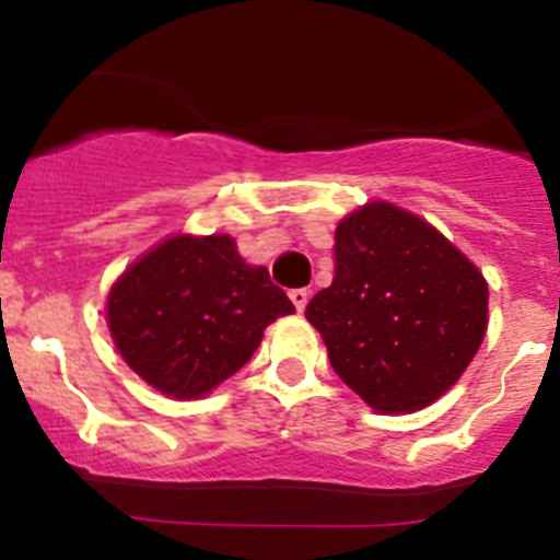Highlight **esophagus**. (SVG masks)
<instances>
[{
	"instance_id": "34e87169",
	"label": "esophagus",
	"mask_w": 560,
	"mask_h": 560,
	"mask_svg": "<svg viewBox=\"0 0 560 560\" xmlns=\"http://www.w3.org/2000/svg\"><path fill=\"white\" fill-rule=\"evenodd\" d=\"M289 296H291V303H294V308L303 314L305 305H308V300H311V291L308 289H294Z\"/></svg>"
}]
</instances>
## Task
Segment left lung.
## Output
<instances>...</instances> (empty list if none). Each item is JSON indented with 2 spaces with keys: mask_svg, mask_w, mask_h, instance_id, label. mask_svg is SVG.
<instances>
[{
  "mask_svg": "<svg viewBox=\"0 0 560 560\" xmlns=\"http://www.w3.org/2000/svg\"><path fill=\"white\" fill-rule=\"evenodd\" d=\"M334 283L305 319L368 407L407 415L459 381L488 330L482 271L429 221L368 201L336 226Z\"/></svg>",
  "mask_w": 560,
  "mask_h": 560,
  "instance_id": "left-lung-1",
  "label": "left lung"
}]
</instances>
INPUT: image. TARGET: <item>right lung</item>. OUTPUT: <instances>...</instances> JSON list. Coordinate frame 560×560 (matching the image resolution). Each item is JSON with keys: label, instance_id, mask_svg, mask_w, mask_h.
Segmentation results:
<instances>
[{"label": "right lung", "instance_id": "right-lung-1", "mask_svg": "<svg viewBox=\"0 0 560 560\" xmlns=\"http://www.w3.org/2000/svg\"><path fill=\"white\" fill-rule=\"evenodd\" d=\"M294 314L266 266L230 235H171L133 260L106 296V323L128 368L176 400L235 375L277 316Z\"/></svg>", "mask_w": 560, "mask_h": 560}]
</instances>
